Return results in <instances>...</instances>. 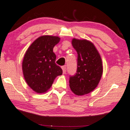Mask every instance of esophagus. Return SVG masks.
Wrapping results in <instances>:
<instances>
[{
	"label": "esophagus",
	"instance_id": "obj_1",
	"mask_svg": "<svg viewBox=\"0 0 130 130\" xmlns=\"http://www.w3.org/2000/svg\"><path fill=\"white\" fill-rule=\"evenodd\" d=\"M62 71H63V74H65L66 71H67V68H66V66H63V67H62Z\"/></svg>",
	"mask_w": 130,
	"mask_h": 130
}]
</instances>
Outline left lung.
<instances>
[{
	"mask_svg": "<svg viewBox=\"0 0 130 130\" xmlns=\"http://www.w3.org/2000/svg\"><path fill=\"white\" fill-rule=\"evenodd\" d=\"M72 44L78 54L77 70L69 76V87L76 95H83L97 87L103 71L102 60L90 41L73 39Z\"/></svg>",
	"mask_w": 130,
	"mask_h": 130,
	"instance_id": "8db88e82",
	"label": "left lung"
}]
</instances>
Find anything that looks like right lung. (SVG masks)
Returning a JSON list of instances; mask_svg holds the SVG:
<instances>
[{"label": "right lung", "mask_w": 130, "mask_h": 130, "mask_svg": "<svg viewBox=\"0 0 130 130\" xmlns=\"http://www.w3.org/2000/svg\"><path fill=\"white\" fill-rule=\"evenodd\" d=\"M59 41L58 36H42L26 51L22 62L23 76L36 92H46L56 76L62 74L61 68L56 64V55L53 52Z\"/></svg>", "instance_id": "add662e5"}]
</instances>
